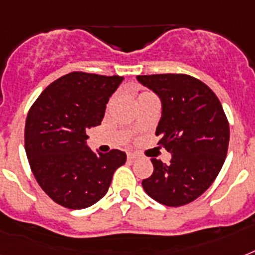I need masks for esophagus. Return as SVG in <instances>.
<instances>
[{
    "mask_svg": "<svg viewBox=\"0 0 255 255\" xmlns=\"http://www.w3.org/2000/svg\"><path fill=\"white\" fill-rule=\"evenodd\" d=\"M139 159V155H136V153H128V160H136Z\"/></svg>",
    "mask_w": 255,
    "mask_h": 255,
    "instance_id": "34e87169",
    "label": "esophagus"
}]
</instances>
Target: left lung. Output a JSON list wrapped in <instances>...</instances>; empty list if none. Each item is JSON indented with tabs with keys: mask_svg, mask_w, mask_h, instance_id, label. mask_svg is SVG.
Instances as JSON below:
<instances>
[{
	"mask_svg": "<svg viewBox=\"0 0 255 255\" xmlns=\"http://www.w3.org/2000/svg\"><path fill=\"white\" fill-rule=\"evenodd\" d=\"M161 102L156 128L170 164L152 159L153 173L141 182L145 193L167 206L200 197L220 173L229 145V123L220 100L205 83L185 74L137 75Z\"/></svg>",
	"mask_w": 255,
	"mask_h": 255,
	"instance_id": "8db88e82",
	"label": "left lung"
}]
</instances>
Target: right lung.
I'll return each instance as SVG.
<instances>
[{
    "mask_svg": "<svg viewBox=\"0 0 255 255\" xmlns=\"http://www.w3.org/2000/svg\"><path fill=\"white\" fill-rule=\"evenodd\" d=\"M123 78L96 74L63 75L38 96L25 126L30 168L45 193L69 209H85L107 193L127 155L94 152L87 131L102 123L106 104Z\"/></svg>",
    "mask_w": 255,
    "mask_h": 255,
    "instance_id": "add662e5",
    "label": "right lung"
}]
</instances>
